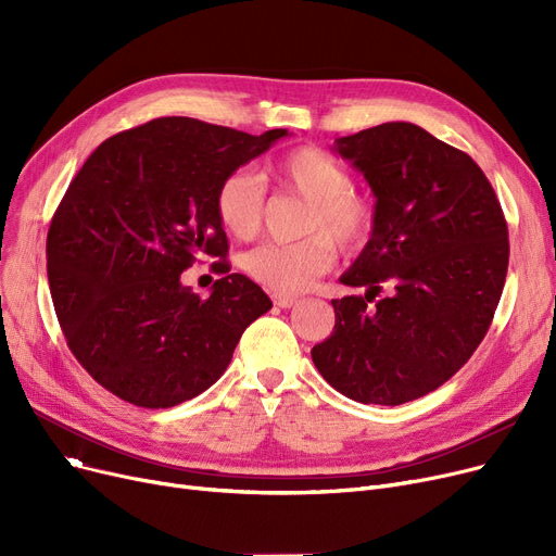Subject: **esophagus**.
I'll list each match as a JSON object with an SVG mask.
<instances>
[{
    "mask_svg": "<svg viewBox=\"0 0 556 556\" xmlns=\"http://www.w3.org/2000/svg\"><path fill=\"white\" fill-rule=\"evenodd\" d=\"M273 302L279 306V308H293L298 304V298L293 295H281V293H275L273 295Z\"/></svg>",
    "mask_w": 556,
    "mask_h": 556,
    "instance_id": "esophagus-1",
    "label": "esophagus"
}]
</instances>
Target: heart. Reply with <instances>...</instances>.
Returning a JSON list of instances; mask_svg holds the SVG:
<instances>
[{
  "instance_id": "obj_1",
  "label": "heart",
  "mask_w": 556,
  "mask_h": 556,
  "mask_svg": "<svg viewBox=\"0 0 556 556\" xmlns=\"http://www.w3.org/2000/svg\"><path fill=\"white\" fill-rule=\"evenodd\" d=\"M270 178L283 191L308 202L302 229L313 231L293 243H266L245 254L248 275L273 293L306 290L336 261V243L344 252L361 250L376 225L374 200L354 189V178L325 151L304 146L270 166ZM261 180L250 170H233L218 185L214 210L220 225L237 239H252L263 218Z\"/></svg>"
}]
</instances>
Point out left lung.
Wrapping results in <instances>:
<instances>
[{
    "mask_svg": "<svg viewBox=\"0 0 556 556\" xmlns=\"http://www.w3.org/2000/svg\"><path fill=\"white\" fill-rule=\"evenodd\" d=\"M376 195L371 237L331 300L333 333L311 349L325 381L358 403L401 405L440 386L486 336L509 263L507 220L482 168L407 122L340 137ZM390 282L393 293L368 302Z\"/></svg>",
    "mask_w": 556,
    "mask_h": 556,
    "instance_id": "8db88e82",
    "label": "left lung"
}]
</instances>
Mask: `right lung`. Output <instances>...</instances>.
<instances>
[{
	"label": "right lung",
	"instance_id": "right-lung-1",
	"mask_svg": "<svg viewBox=\"0 0 556 556\" xmlns=\"http://www.w3.org/2000/svg\"><path fill=\"white\" fill-rule=\"evenodd\" d=\"M286 135L162 116L112 135L76 173L51 218L47 275L72 354L108 392L151 410L198 396L273 308L229 273L214 195ZM198 255L222 258L207 301L179 279Z\"/></svg>",
	"mask_w": 556,
	"mask_h": 556
}]
</instances>
